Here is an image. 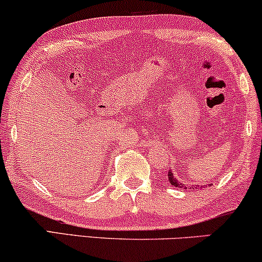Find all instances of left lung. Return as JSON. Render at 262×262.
Instances as JSON below:
<instances>
[{
  "instance_id": "1",
  "label": "left lung",
  "mask_w": 262,
  "mask_h": 262,
  "mask_svg": "<svg viewBox=\"0 0 262 262\" xmlns=\"http://www.w3.org/2000/svg\"><path fill=\"white\" fill-rule=\"evenodd\" d=\"M168 178H169L170 185H173V186L180 187V188H186V185H183L181 183H179L177 179L174 178V175H173V173H171V171H168ZM204 186L207 187V185H203V186H201V188H203ZM198 187H200V186H198ZM196 188H197V186H196Z\"/></svg>"
}]
</instances>
